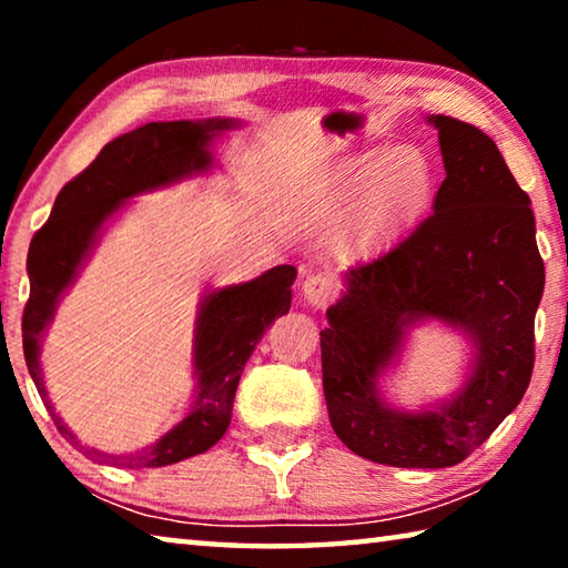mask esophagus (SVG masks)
Masks as SVG:
<instances>
[{
	"mask_svg": "<svg viewBox=\"0 0 568 568\" xmlns=\"http://www.w3.org/2000/svg\"><path fill=\"white\" fill-rule=\"evenodd\" d=\"M303 297L307 305L313 307H325L335 297V283L331 275L325 273H313L303 281Z\"/></svg>",
	"mask_w": 568,
	"mask_h": 568,
	"instance_id": "1",
	"label": "esophagus"
}]
</instances>
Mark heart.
Wrapping results in <instances>:
<instances>
[{
  "instance_id": "obj_1",
  "label": "heart",
  "mask_w": 568,
  "mask_h": 568,
  "mask_svg": "<svg viewBox=\"0 0 568 568\" xmlns=\"http://www.w3.org/2000/svg\"><path fill=\"white\" fill-rule=\"evenodd\" d=\"M335 192L345 205L363 200V235L371 243H386L428 203V160L408 145L371 150L343 168Z\"/></svg>"
}]
</instances>
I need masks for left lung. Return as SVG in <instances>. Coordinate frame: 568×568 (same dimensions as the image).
Returning <instances> with one entry per match:
<instances>
[{"label": "left lung", "mask_w": 568, "mask_h": 568, "mask_svg": "<svg viewBox=\"0 0 568 568\" xmlns=\"http://www.w3.org/2000/svg\"><path fill=\"white\" fill-rule=\"evenodd\" d=\"M438 130L446 180L434 213L378 261L351 267L321 331L331 426L353 454L398 468L456 466L521 403L534 371V318L544 295L531 200L496 142L446 114ZM438 320L471 347L454 397L418 412L382 398L407 333Z\"/></svg>", "instance_id": "1"}]
</instances>
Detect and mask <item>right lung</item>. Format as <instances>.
Here are the masks:
<instances>
[{"label": "right lung", "mask_w": 568, "mask_h": 568, "mask_svg": "<svg viewBox=\"0 0 568 568\" xmlns=\"http://www.w3.org/2000/svg\"><path fill=\"white\" fill-rule=\"evenodd\" d=\"M235 128H240L237 120L210 118L148 122L120 134L102 148L88 170L60 190L50 220L32 237L27 255L30 301L22 315L27 368L60 434L98 464L158 468L213 448L230 426L237 383L257 341L275 318L291 311V287L297 275L293 265H277L255 281L207 291L195 318L192 376L197 378V386L185 418L178 420L165 436L132 454H104L84 446L57 416L44 388L40 365L44 331L50 328L62 295L90 261L110 220L118 217L134 195L170 187L213 170L215 140Z\"/></svg>", "instance_id": "right-lung-1"}]
</instances>
